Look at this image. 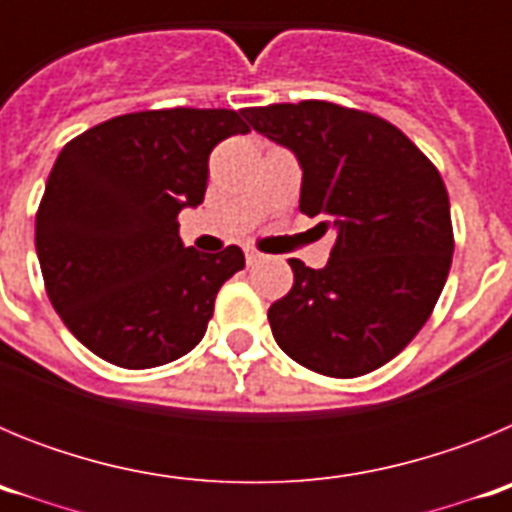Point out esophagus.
I'll list each match as a JSON object with an SVG mask.
<instances>
[{
	"instance_id": "esophagus-1",
	"label": "esophagus",
	"mask_w": 512,
	"mask_h": 512,
	"mask_svg": "<svg viewBox=\"0 0 512 512\" xmlns=\"http://www.w3.org/2000/svg\"><path fill=\"white\" fill-rule=\"evenodd\" d=\"M243 253H246V264L248 266H256V264H261V261H264V253L256 251V248H251V246L243 248Z\"/></svg>"
}]
</instances>
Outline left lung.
I'll use <instances>...</instances> for the list:
<instances>
[{
    "label": "left lung",
    "mask_w": 512,
    "mask_h": 512,
    "mask_svg": "<svg viewBox=\"0 0 512 512\" xmlns=\"http://www.w3.org/2000/svg\"><path fill=\"white\" fill-rule=\"evenodd\" d=\"M243 117L295 153L300 210L336 233L323 269L289 259L295 284L269 307L274 341L325 377L374 372L413 341L449 277L454 233L441 174L369 112L310 99Z\"/></svg>",
    "instance_id": "8db88e82"
}]
</instances>
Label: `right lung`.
I'll list each match as a JSON object with an SVG mask.
<instances>
[{
  "label": "right lung",
  "instance_id": "obj_1",
  "mask_svg": "<svg viewBox=\"0 0 512 512\" xmlns=\"http://www.w3.org/2000/svg\"><path fill=\"white\" fill-rule=\"evenodd\" d=\"M243 112L120 115L63 146L35 217V251L51 305L99 359L151 369L205 336L215 297L243 251L187 248L179 212L205 200L207 158L246 135Z\"/></svg>",
  "mask_w": 512,
  "mask_h": 512
}]
</instances>
